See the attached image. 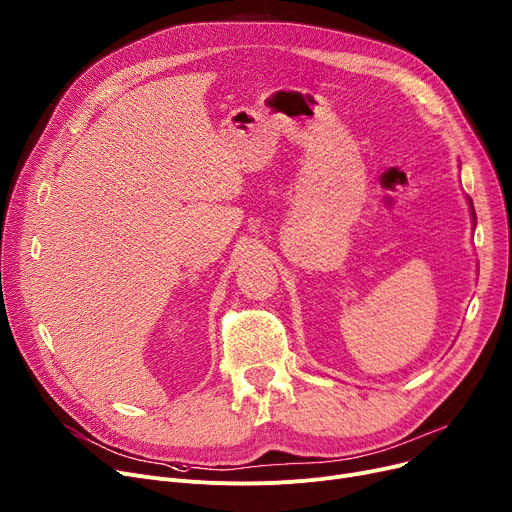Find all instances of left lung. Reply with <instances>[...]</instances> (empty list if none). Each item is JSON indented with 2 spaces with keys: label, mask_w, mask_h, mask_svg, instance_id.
<instances>
[{
  "label": "left lung",
  "mask_w": 512,
  "mask_h": 512,
  "mask_svg": "<svg viewBox=\"0 0 512 512\" xmlns=\"http://www.w3.org/2000/svg\"><path fill=\"white\" fill-rule=\"evenodd\" d=\"M467 203H469V214H471V220H473V226H475V210H473V203H471L469 197H467Z\"/></svg>",
  "instance_id": "obj_1"
}]
</instances>
